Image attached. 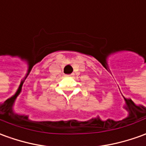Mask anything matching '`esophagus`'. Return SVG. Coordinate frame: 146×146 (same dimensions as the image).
I'll return each mask as SVG.
<instances>
[{
	"label": "esophagus",
	"mask_w": 146,
	"mask_h": 146,
	"mask_svg": "<svg viewBox=\"0 0 146 146\" xmlns=\"http://www.w3.org/2000/svg\"><path fill=\"white\" fill-rule=\"evenodd\" d=\"M66 76H71V75H66Z\"/></svg>",
	"instance_id": "esophagus-1"
}]
</instances>
